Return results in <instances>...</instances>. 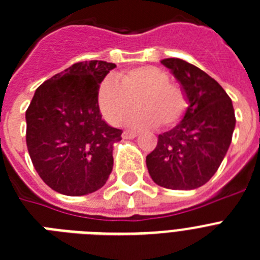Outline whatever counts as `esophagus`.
<instances>
[{
	"label": "esophagus",
	"instance_id": "34e87169",
	"mask_svg": "<svg viewBox=\"0 0 260 260\" xmlns=\"http://www.w3.org/2000/svg\"><path fill=\"white\" fill-rule=\"evenodd\" d=\"M137 137V133L135 132H130V130H125V132L122 133V138L123 139H133Z\"/></svg>",
	"mask_w": 260,
	"mask_h": 260
}]
</instances>
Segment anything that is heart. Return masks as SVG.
<instances>
[{"instance_id":"heart-1","label":"heart","mask_w":260,"mask_h":260,"mask_svg":"<svg viewBox=\"0 0 260 260\" xmlns=\"http://www.w3.org/2000/svg\"><path fill=\"white\" fill-rule=\"evenodd\" d=\"M101 113L113 125H118L133 109L137 112L127 119L132 127H171L183 118L188 108L185 92L170 83V75L152 66L138 67L119 73L117 80L108 77L97 93Z\"/></svg>"}]
</instances>
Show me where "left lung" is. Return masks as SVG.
I'll list each match as a JSON object with an SVG mask.
<instances>
[{
  "instance_id": "obj_1",
  "label": "left lung",
  "mask_w": 260,
  "mask_h": 260,
  "mask_svg": "<svg viewBox=\"0 0 260 260\" xmlns=\"http://www.w3.org/2000/svg\"><path fill=\"white\" fill-rule=\"evenodd\" d=\"M161 64L179 81L188 100L181 121L159 135L146 156L152 180L168 189H196L212 179L232 143L236 114L230 97L216 80L185 60Z\"/></svg>"
}]
</instances>
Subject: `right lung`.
<instances>
[{
	"mask_svg": "<svg viewBox=\"0 0 260 260\" xmlns=\"http://www.w3.org/2000/svg\"><path fill=\"white\" fill-rule=\"evenodd\" d=\"M114 63L80 61L44 81L26 110V143L38 175L51 189L84 196L105 185L122 130L99 108L100 84Z\"/></svg>",
	"mask_w": 260,
	"mask_h": 260,
	"instance_id": "right-lung-1",
	"label": "right lung"
}]
</instances>
